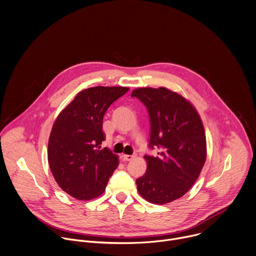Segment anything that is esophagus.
Wrapping results in <instances>:
<instances>
[{"label": "esophagus", "instance_id": "34e87169", "mask_svg": "<svg viewBox=\"0 0 256 256\" xmlns=\"http://www.w3.org/2000/svg\"><path fill=\"white\" fill-rule=\"evenodd\" d=\"M122 158L125 160V161H131L135 158V155H127V154H123L122 155Z\"/></svg>", "mask_w": 256, "mask_h": 256}]
</instances>
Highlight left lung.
Wrapping results in <instances>:
<instances>
[{
    "label": "left lung",
    "instance_id": "1",
    "mask_svg": "<svg viewBox=\"0 0 256 256\" xmlns=\"http://www.w3.org/2000/svg\"><path fill=\"white\" fill-rule=\"evenodd\" d=\"M147 108L151 148L145 155L146 173L136 179L139 194L154 204H166L182 197L195 183L206 160V137L194 106L165 87L132 91Z\"/></svg>",
    "mask_w": 256,
    "mask_h": 256
}]
</instances>
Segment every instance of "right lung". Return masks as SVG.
Returning <instances> with one entry per match:
<instances>
[{
	"label": "right lung",
	"mask_w": 256,
	"mask_h": 256,
	"mask_svg": "<svg viewBox=\"0 0 256 256\" xmlns=\"http://www.w3.org/2000/svg\"><path fill=\"white\" fill-rule=\"evenodd\" d=\"M127 87L97 86L77 94L56 118L48 143V161L60 188L78 200L100 196L114 170L118 156L101 149L106 136L103 117Z\"/></svg>",
	"instance_id": "right-lung-1"
}]
</instances>
